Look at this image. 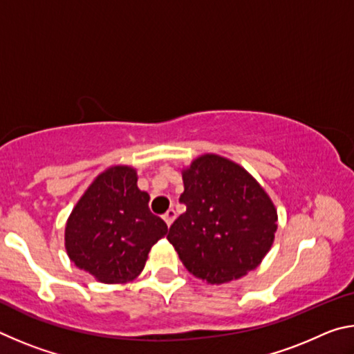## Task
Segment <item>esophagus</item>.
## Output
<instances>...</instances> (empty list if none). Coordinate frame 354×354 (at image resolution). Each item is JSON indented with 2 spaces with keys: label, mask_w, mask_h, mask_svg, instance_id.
Wrapping results in <instances>:
<instances>
[{
  "label": "esophagus",
  "mask_w": 354,
  "mask_h": 354,
  "mask_svg": "<svg viewBox=\"0 0 354 354\" xmlns=\"http://www.w3.org/2000/svg\"><path fill=\"white\" fill-rule=\"evenodd\" d=\"M175 218H176L175 209H169V211H167V212L164 214V220H165L167 226H170V225L173 223V220H175Z\"/></svg>",
  "instance_id": "34e87169"
}]
</instances>
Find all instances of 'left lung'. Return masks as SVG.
I'll return each mask as SVG.
<instances>
[{"label": "left lung", "mask_w": 354, "mask_h": 354, "mask_svg": "<svg viewBox=\"0 0 354 354\" xmlns=\"http://www.w3.org/2000/svg\"><path fill=\"white\" fill-rule=\"evenodd\" d=\"M185 212L167 239L194 277L223 284L254 270L270 251L278 212L250 173L218 154H201L183 169Z\"/></svg>", "instance_id": "1"}]
</instances>
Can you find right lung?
<instances>
[{
  "label": "right lung",
  "instance_id": "obj_1",
  "mask_svg": "<svg viewBox=\"0 0 354 354\" xmlns=\"http://www.w3.org/2000/svg\"><path fill=\"white\" fill-rule=\"evenodd\" d=\"M148 201L149 195L137 187L134 167L113 165L100 173L65 225L70 261L104 284L139 277L149 250L169 231Z\"/></svg>",
  "mask_w": 354,
  "mask_h": 354
}]
</instances>
